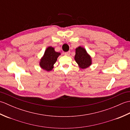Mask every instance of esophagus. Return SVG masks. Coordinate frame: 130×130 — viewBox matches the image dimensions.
Segmentation results:
<instances>
[{
    "instance_id": "obj_1",
    "label": "esophagus",
    "mask_w": 130,
    "mask_h": 130,
    "mask_svg": "<svg viewBox=\"0 0 130 130\" xmlns=\"http://www.w3.org/2000/svg\"><path fill=\"white\" fill-rule=\"evenodd\" d=\"M70 51H68V52H65V55H67V56H69V55H70Z\"/></svg>"
}]
</instances>
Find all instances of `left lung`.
<instances>
[{"label": "left lung", "mask_w": 130, "mask_h": 130, "mask_svg": "<svg viewBox=\"0 0 130 130\" xmlns=\"http://www.w3.org/2000/svg\"><path fill=\"white\" fill-rule=\"evenodd\" d=\"M75 61L80 68L86 69L92 65V58L84 47L79 46L75 49Z\"/></svg>", "instance_id": "left-lung-1"}]
</instances>
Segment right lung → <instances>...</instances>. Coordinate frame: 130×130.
I'll return each instance as SVG.
<instances>
[{"instance_id": "1", "label": "right lung", "mask_w": 130, "mask_h": 130, "mask_svg": "<svg viewBox=\"0 0 130 130\" xmlns=\"http://www.w3.org/2000/svg\"><path fill=\"white\" fill-rule=\"evenodd\" d=\"M61 54L55 51L54 47L49 46L45 51L43 57L40 61V66L43 70L47 71H51L54 68V63L57 61V57Z\"/></svg>"}]
</instances>
